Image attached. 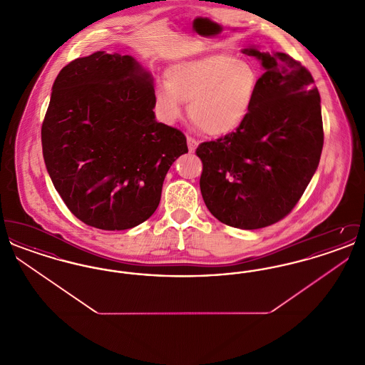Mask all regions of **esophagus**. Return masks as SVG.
<instances>
[{
    "mask_svg": "<svg viewBox=\"0 0 365 365\" xmlns=\"http://www.w3.org/2000/svg\"><path fill=\"white\" fill-rule=\"evenodd\" d=\"M187 146H189V152L192 153L195 150V148L198 146V140L192 137H187Z\"/></svg>",
    "mask_w": 365,
    "mask_h": 365,
    "instance_id": "esophagus-1",
    "label": "esophagus"
}]
</instances>
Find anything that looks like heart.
I'll use <instances>...</instances> for the list:
<instances>
[{
  "instance_id": "obj_1",
  "label": "heart",
  "mask_w": 365,
  "mask_h": 365,
  "mask_svg": "<svg viewBox=\"0 0 365 365\" xmlns=\"http://www.w3.org/2000/svg\"><path fill=\"white\" fill-rule=\"evenodd\" d=\"M167 81L155 87L161 116L175 122L183 115V103H189L194 125L210 137H223L246 120L260 76L246 60L215 54L175 64L167 72Z\"/></svg>"
}]
</instances>
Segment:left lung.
Segmentation results:
<instances>
[{
  "instance_id": "8db88e82",
  "label": "left lung",
  "mask_w": 365,
  "mask_h": 365,
  "mask_svg": "<svg viewBox=\"0 0 365 365\" xmlns=\"http://www.w3.org/2000/svg\"><path fill=\"white\" fill-rule=\"evenodd\" d=\"M260 58L255 104L231 134L198 145L201 194L227 226L256 230L286 217L319 165L324 133L311 72L286 53L243 49Z\"/></svg>"
}]
</instances>
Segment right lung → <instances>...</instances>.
I'll list each match as a JSON object with an SVG mask.
<instances>
[{"label": "right lung", "instance_id": "obj_1", "mask_svg": "<svg viewBox=\"0 0 365 365\" xmlns=\"http://www.w3.org/2000/svg\"><path fill=\"white\" fill-rule=\"evenodd\" d=\"M150 75L131 56L96 52L57 75L42 123L43 160L71 213L100 230H128L156 210L164 178L189 152L157 122Z\"/></svg>", "mask_w": 365, "mask_h": 365}]
</instances>
